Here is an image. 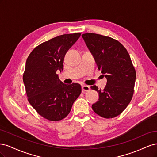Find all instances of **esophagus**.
I'll return each mask as SVG.
<instances>
[{
	"label": "esophagus",
	"instance_id": "esophagus-1",
	"mask_svg": "<svg viewBox=\"0 0 157 157\" xmlns=\"http://www.w3.org/2000/svg\"><path fill=\"white\" fill-rule=\"evenodd\" d=\"M90 86H86V85H82V90L84 92H88L90 90Z\"/></svg>",
	"mask_w": 157,
	"mask_h": 157
}]
</instances>
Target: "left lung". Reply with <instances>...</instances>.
Instances as JSON below:
<instances>
[{
	"mask_svg": "<svg viewBox=\"0 0 157 157\" xmlns=\"http://www.w3.org/2000/svg\"><path fill=\"white\" fill-rule=\"evenodd\" d=\"M82 37L107 79L103 90L91 86L99 94L92 109L103 118L115 117L126 108L134 94L136 73L130 55L121 43L111 37L96 33H85Z\"/></svg>",
	"mask_w": 157,
	"mask_h": 157,
	"instance_id": "obj_1",
	"label": "left lung"
}]
</instances>
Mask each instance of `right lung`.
Here are the masks:
<instances>
[{"label":"right lung","instance_id":"add662e5","mask_svg":"<svg viewBox=\"0 0 157 157\" xmlns=\"http://www.w3.org/2000/svg\"><path fill=\"white\" fill-rule=\"evenodd\" d=\"M81 35L65 34L36 46L27 58L23 76L28 101L49 121L62 120L81 93L78 83L65 84L56 74L63 71L65 56Z\"/></svg>","mask_w":157,"mask_h":157}]
</instances>
